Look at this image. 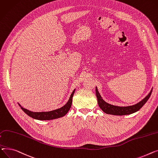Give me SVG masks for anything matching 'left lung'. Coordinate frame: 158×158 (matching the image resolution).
Here are the masks:
<instances>
[{"label": "left lung", "instance_id": "left-lung-1", "mask_svg": "<svg viewBox=\"0 0 158 158\" xmlns=\"http://www.w3.org/2000/svg\"><path fill=\"white\" fill-rule=\"evenodd\" d=\"M152 90L149 92V94H148L143 99H142L141 101L139 102L137 104L129 106H118L110 105L106 101H105L103 99H102L100 94L99 93L97 87H96V94L98 99V105L100 107V108L103 111V112L107 114L114 115H129L133 114L137 111L140 110L149 99L151 95Z\"/></svg>", "mask_w": 158, "mask_h": 158}]
</instances>
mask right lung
I'll return each instance as SVG.
<instances>
[{
	"instance_id": "add662e5",
	"label": "right lung",
	"mask_w": 158,
	"mask_h": 158,
	"mask_svg": "<svg viewBox=\"0 0 158 158\" xmlns=\"http://www.w3.org/2000/svg\"><path fill=\"white\" fill-rule=\"evenodd\" d=\"M75 89L73 91L72 94L69 98V99L68 100V103L66 105L59 109L50 111V112H31V111L28 110L25 108H23V107H22V106L20 104H18V105H19V106L21 107L22 110L27 115H28L33 118H35L37 120H52V119H55V118H58L64 116L68 112V111L69 110V109L71 106V105H72L73 96L74 93H75Z\"/></svg>"
}]
</instances>
